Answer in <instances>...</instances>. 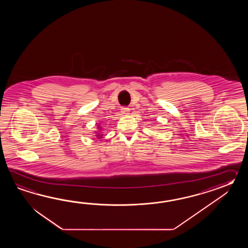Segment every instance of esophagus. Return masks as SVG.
I'll list each match as a JSON object with an SVG mask.
<instances>
[{"instance_id": "obj_1", "label": "esophagus", "mask_w": 248, "mask_h": 248, "mask_svg": "<svg viewBox=\"0 0 248 248\" xmlns=\"http://www.w3.org/2000/svg\"><path fill=\"white\" fill-rule=\"evenodd\" d=\"M129 108H127V107H123L122 108V114H124V115H126V114H129Z\"/></svg>"}]
</instances>
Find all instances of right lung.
<instances>
[{"label":"right lung","mask_w":248,"mask_h":248,"mask_svg":"<svg viewBox=\"0 0 248 248\" xmlns=\"http://www.w3.org/2000/svg\"><path fill=\"white\" fill-rule=\"evenodd\" d=\"M97 128H98V131L95 133V137H97V138H102L103 137V134H102V132H100L102 129H101V126L99 125H97Z\"/></svg>","instance_id":"1"}]
</instances>
